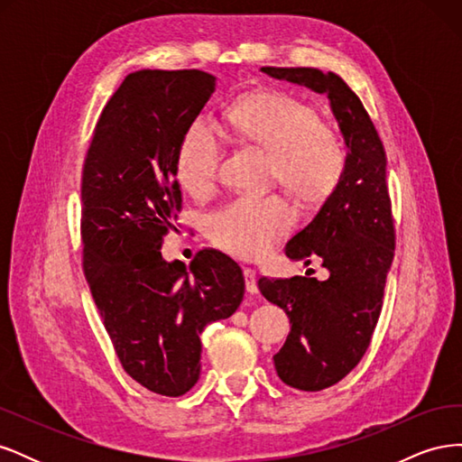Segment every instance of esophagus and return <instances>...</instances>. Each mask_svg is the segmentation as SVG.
Wrapping results in <instances>:
<instances>
[{
    "instance_id": "1",
    "label": "esophagus",
    "mask_w": 462,
    "mask_h": 462,
    "mask_svg": "<svg viewBox=\"0 0 462 462\" xmlns=\"http://www.w3.org/2000/svg\"><path fill=\"white\" fill-rule=\"evenodd\" d=\"M245 273V283H246V291L250 292V295H256L258 292V279H256V272L253 268H245L243 270Z\"/></svg>"
}]
</instances>
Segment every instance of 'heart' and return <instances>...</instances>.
<instances>
[{
	"label": "heart",
	"mask_w": 462,
	"mask_h": 462,
	"mask_svg": "<svg viewBox=\"0 0 462 462\" xmlns=\"http://www.w3.org/2000/svg\"><path fill=\"white\" fill-rule=\"evenodd\" d=\"M235 141L268 152L272 183H282L302 208H318L339 189L346 148L339 131L319 121L318 111L277 90H254L236 97L223 114ZM221 148L202 121H192L175 153L179 185L197 199L212 192ZM295 223V212L279 194L241 197L208 217V236L226 253L254 260L263 256Z\"/></svg>",
	"instance_id": "1"
}]
</instances>
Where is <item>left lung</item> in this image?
Wrapping results in <instances>:
<instances>
[{"label":"left lung","instance_id":"obj_1","mask_svg":"<svg viewBox=\"0 0 462 462\" xmlns=\"http://www.w3.org/2000/svg\"><path fill=\"white\" fill-rule=\"evenodd\" d=\"M262 71L328 94L346 144L339 189L285 246L291 260H319L329 277L258 279L262 295L283 309L291 321L287 341L273 356L277 375L295 389L321 391L341 382L365 356L382 312L395 254L385 150L360 97L339 75L312 67Z\"/></svg>","mask_w":462,"mask_h":462}]
</instances>
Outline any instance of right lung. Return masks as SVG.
<instances>
[{"label": "right lung", "instance_id": "add662e5", "mask_svg": "<svg viewBox=\"0 0 462 462\" xmlns=\"http://www.w3.org/2000/svg\"><path fill=\"white\" fill-rule=\"evenodd\" d=\"M216 77L143 69L125 77L96 123L82 167V268L121 366L163 397L200 377V335L239 309L245 277L219 250L190 265L162 258L180 212L175 153Z\"/></svg>", "mask_w": 462, "mask_h": 462}]
</instances>
